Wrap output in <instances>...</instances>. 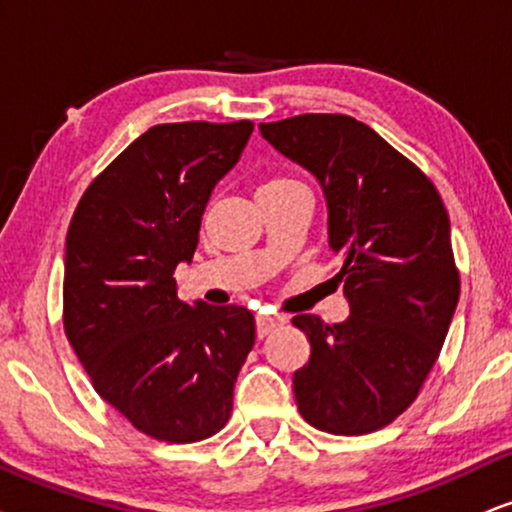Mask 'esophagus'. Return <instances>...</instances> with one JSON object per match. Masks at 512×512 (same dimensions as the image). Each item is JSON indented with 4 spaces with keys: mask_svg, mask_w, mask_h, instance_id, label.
Returning <instances> with one entry per match:
<instances>
[{
    "mask_svg": "<svg viewBox=\"0 0 512 512\" xmlns=\"http://www.w3.org/2000/svg\"><path fill=\"white\" fill-rule=\"evenodd\" d=\"M257 323V338H267L271 328H276L278 323H283L281 316H269V314H257L255 316Z\"/></svg>",
    "mask_w": 512,
    "mask_h": 512,
    "instance_id": "obj_1",
    "label": "esophagus"
}]
</instances>
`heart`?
I'll use <instances>...</instances> for the list:
<instances>
[{"instance_id": "b5f03b06", "label": "heart", "mask_w": 512, "mask_h": 512, "mask_svg": "<svg viewBox=\"0 0 512 512\" xmlns=\"http://www.w3.org/2000/svg\"><path fill=\"white\" fill-rule=\"evenodd\" d=\"M286 184H295V181L288 179V177H276V179H269L264 186H286ZM260 189H262V186H260Z\"/></svg>"}]
</instances>
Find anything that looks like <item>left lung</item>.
Returning a JSON list of instances; mask_svg holds the SVG:
<instances>
[{
    "label": "left lung",
    "mask_w": 512,
    "mask_h": 512,
    "mask_svg": "<svg viewBox=\"0 0 512 512\" xmlns=\"http://www.w3.org/2000/svg\"><path fill=\"white\" fill-rule=\"evenodd\" d=\"M262 137L319 179L328 245L342 260L349 316L297 314L312 357L293 390L302 418L331 435H366L401 416L435 366L461 276L435 184L364 122L304 113L262 122Z\"/></svg>",
    "instance_id": "8db88e82"
}]
</instances>
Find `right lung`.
I'll list each match as a JSON object with an SVG mask.
<instances>
[{
  "instance_id": "obj_1",
  "label": "right lung",
  "mask_w": 512,
  "mask_h": 512,
  "mask_svg": "<svg viewBox=\"0 0 512 512\" xmlns=\"http://www.w3.org/2000/svg\"><path fill=\"white\" fill-rule=\"evenodd\" d=\"M250 120L170 122L132 141L77 203L66 236L63 328L103 401L144 435L208 439L234 409L255 345L245 307L181 302L212 189L241 158Z\"/></svg>"
}]
</instances>
